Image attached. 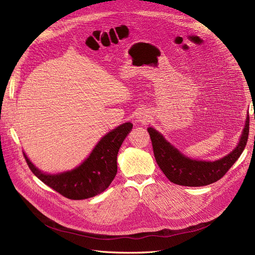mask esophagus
Instances as JSON below:
<instances>
[{
	"label": "esophagus",
	"instance_id": "34e87169",
	"mask_svg": "<svg viewBox=\"0 0 255 255\" xmlns=\"http://www.w3.org/2000/svg\"><path fill=\"white\" fill-rule=\"evenodd\" d=\"M148 117H149V115H148V113L146 112V111H144V110H141V111H139L138 112V114L135 115V122L136 123H146L147 121H148Z\"/></svg>",
	"mask_w": 255,
	"mask_h": 255
}]
</instances>
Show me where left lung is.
Wrapping results in <instances>:
<instances>
[{
  "label": "left lung",
  "instance_id": "obj_1",
  "mask_svg": "<svg viewBox=\"0 0 255 255\" xmlns=\"http://www.w3.org/2000/svg\"><path fill=\"white\" fill-rule=\"evenodd\" d=\"M147 131L152 140L156 162L169 181L178 185L204 186L223 177L244 152L249 135V115L246 117L245 127L236 147L222 158L212 161L187 157L155 128L148 127Z\"/></svg>",
  "mask_w": 255,
  "mask_h": 255
}]
</instances>
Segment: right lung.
<instances>
[{"mask_svg":"<svg viewBox=\"0 0 255 255\" xmlns=\"http://www.w3.org/2000/svg\"><path fill=\"white\" fill-rule=\"evenodd\" d=\"M132 129V124L124 123L111 130L97 143L82 164L68 171L47 173L38 169L25 153L31 171L45 184L70 199L95 197L109 187L117 172V154L124 140Z\"/></svg>","mask_w":255,"mask_h":255,"instance_id":"1","label":"right lung"}]
</instances>
